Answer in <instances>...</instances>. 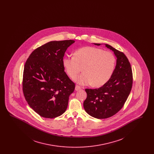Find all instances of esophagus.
I'll list each match as a JSON object with an SVG mask.
<instances>
[{"label":"esophagus","instance_id":"1","mask_svg":"<svg viewBox=\"0 0 154 154\" xmlns=\"http://www.w3.org/2000/svg\"><path fill=\"white\" fill-rule=\"evenodd\" d=\"M75 91H79L81 89V87L79 85H76L75 87Z\"/></svg>","mask_w":154,"mask_h":154}]
</instances>
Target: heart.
Returning <instances> with one entry per match:
<instances>
[{"label": "heart", "instance_id": "1", "mask_svg": "<svg viewBox=\"0 0 154 154\" xmlns=\"http://www.w3.org/2000/svg\"><path fill=\"white\" fill-rule=\"evenodd\" d=\"M62 63L68 75L81 85L92 84L96 87L104 85L114 73L116 63L114 55L95 47H85L76 50L74 57H65Z\"/></svg>", "mask_w": 154, "mask_h": 154}]
</instances>
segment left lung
Listing matches in <instances>:
<instances>
[{
	"mask_svg": "<svg viewBox=\"0 0 154 154\" xmlns=\"http://www.w3.org/2000/svg\"><path fill=\"white\" fill-rule=\"evenodd\" d=\"M105 45L117 57L114 73L102 87L94 89H85L87 97L84 102L85 111L97 119L111 117L117 113L129 95L133 84L132 67L128 59L123 52L109 44Z\"/></svg>",
	"mask_w": 154,
	"mask_h": 154,
	"instance_id": "1",
	"label": "left lung"
}]
</instances>
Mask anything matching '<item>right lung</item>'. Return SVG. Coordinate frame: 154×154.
Returning <instances> with one entry per match:
<instances>
[{
    "mask_svg": "<svg viewBox=\"0 0 154 154\" xmlns=\"http://www.w3.org/2000/svg\"><path fill=\"white\" fill-rule=\"evenodd\" d=\"M72 40L52 41L31 53L24 66L22 89L30 107L39 116L54 118L63 114L75 84L66 73L62 59Z\"/></svg>",
    "mask_w": 154,
    "mask_h": 154,
    "instance_id": "obj_1",
    "label": "right lung"
}]
</instances>
